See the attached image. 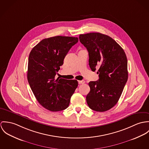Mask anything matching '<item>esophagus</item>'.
Masks as SVG:
<instances>
[{"label": "esophagus", "mask_w": 149, "mask_h": 149, "mask_svg": "<svg viewBox=\"0 0 149 149\" xmlns=\"http://www.w3.org/2000/svg\"><path fill=\"white\" fill-rule=\"evenodd\" d=\"M84 82H85L84 81H83V80L82 81H78V83L80 84H84Z\"/></svg>", "instance_id": "34e87169"}]
</instances>
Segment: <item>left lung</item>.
I'll return each instance as SVG.
<instances>
[{"label": "left lung", "instance_id": "left-lung-1", "mask_svg": "<svg viewBox=\"0 0 149 149\" xmlns=\"http://www.w3.org/2000/svg\"><path fill=\"white\" fill-rule=\"evenodd\" d=\"M81 43L88 52L91 70L98 68L99 79L88 83V107L103 112L113 107L128 79L127 60L123 49L111 37L99 33L81 34Z\"/></svg>", "mask_w": 149, "mask_h": 149}]
</instances>
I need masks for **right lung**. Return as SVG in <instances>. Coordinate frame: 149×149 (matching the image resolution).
<instances>
[{
    "label": "right lung",
    "instance_id": "1",
    "mask_svg": "<svg viewBox=\"0 0 149 149\" xmlns=\"http://www.w3.org/2000/svg\"><path fill=\"white\" fill-rule=\"evenodd\" d=\"M78 38L56 36L42 40L31 51L28 62L27 80L38 102L51 111L68 107L78 87L77 80L55 79L68 51Z\"/></svg>",
    "mask_w": 149,
    "mask_h": 149
}]
</instances>
